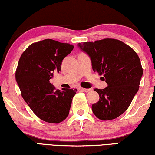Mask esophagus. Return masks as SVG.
<instances>
[{
  "label": "esophagus",
  "instance_id": "esophagus-1",
  "mask_svg": "<svg viewBox=\"0 0 155 155\" xmlns=\"http://www.w3.org/2000/svg\"><path fill=\"white\" fill-rule=\"evenodd\" d=\"M79 89L81 91H83V92H90V91L92 90V89H84V88H81V87H80Z\"/></svg>",
  "mask_w": 155,
  "mask_h": 155
}]
</instances>
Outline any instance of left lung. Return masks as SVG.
Here are the masks:
<instances>
[{
	"label": "left lung",
	"mask_w": 155,
	"mask_h": 155,
	"mask_svg": "<svg viewBox=\"0 0 155 155\" xmlns=\"http://www.w3.org/2000/svg\"><path fill=\"white\" fill-rule=\"evenodd\" d=\"M88 54L92 69L107 84L103 89H94L100 100L92 104L93 113L102 120H113L124 113L137 94L143 75L139 56L132 48L118 40L106 38L79 43Z\"/></svg>",
	"instance_id": "1"
}]
</instances>
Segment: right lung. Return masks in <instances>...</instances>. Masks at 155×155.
I'll return each instance as SVG.
<instances>
[{
  "instance_id": "1",
  "label": "right lung",
  "mask_w": 155,
  "mask_h": 155,
  "mask_svg": "<svg viewBox=\"0 0 155 155\" xmlns=\"http://www.w3.org/2000/svg\"><path fill=\"white\" fill-rule=\"evenodd\" d=\"M74 48L46 39L30 45L18 61L16 80L22 97L33 113L45 122L58 124L69 113L77 89H55L50 80L54 73L61 71L63 58Z\"/></svg>"
}]
</instances>
